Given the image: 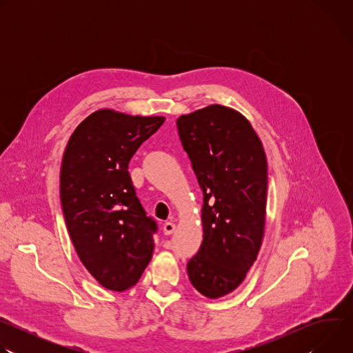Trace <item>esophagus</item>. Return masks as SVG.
I'll use <instances>...</instances> for the list:
<instances>
[{"mask_svg": "<svg viewBox=\"0 0 353 353\" xmlns=\"http://www.w3.org/2000/svg\"><path fill=\"white\" fill-rule=\"evenodd\" d=\"M174 229H176V225L173 222H166L163 225V233L165 234H172L174 232Z\"/></svg>", "mask_w": 353, "mask_h": 353, "instance_id": "obj_1", "label": "esophagus"}]
</instances>
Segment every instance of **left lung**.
I'll list each match as a JSON object with an SVG mask.
<instances>
[{
  "mask_svg": "<svg viewBox=\"0 0 353 353\" xmlns=\"http://www.w3.org/2000/svg\"><path fill=\"white\" fill-rule=\"evenodd\" d=\"M198 184L204 240L188 261L192 286L210 299L233 292L260 251L267 208V158L250 121L211 105L177 119Z\"/></svg>",
  "mask_w": 353,
  "mask_h": 353,
  "instance_id": "obj_1",
  "label": "left lung"
}]
</instances>
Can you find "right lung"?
<instances>
[{"mask_svg":"<svg viewBox=\"0 0 353 353\" xmlns=\"http://www.w3.org/2000/svg\"><path fill=\"white\" fill-rule=\"evenodd\" d=\"M163 121L102 109L65 148L60 196L67 229L85 268L109 290L134 286L152 259L158 225L139 203L128 163Z\"/></svg>","mask_w":353,"mask_h":353,"instance_id":"obj_1","label":"right lung"}]
</instances>
